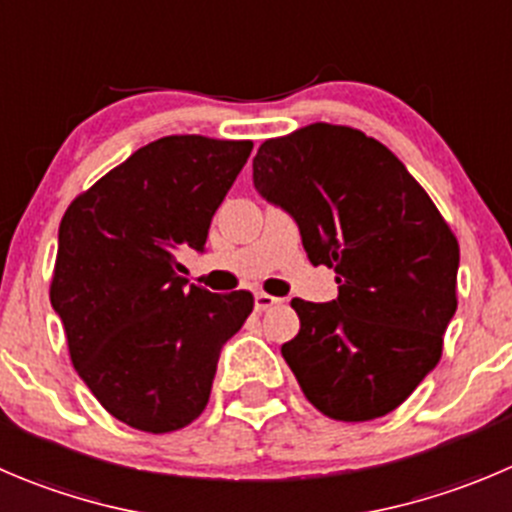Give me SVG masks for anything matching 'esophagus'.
Here are the masks:
<instances>
[{"label":"esophagus","instance_id":"34e87169","mask_svg":"<svg viewBox=\"0 0 512 512\" xmlns=\"http://www.w3.org/2000/svg\"><path fill=\"white\" fill-rule=\"evenodd\" d=\"M279 301L281 299H276V296H271V294H264V291H259V294L253 296V306H256V311L271 309V306H276Z\"/></svg>","mask_w":512,"mask_h":512}]
</instances>
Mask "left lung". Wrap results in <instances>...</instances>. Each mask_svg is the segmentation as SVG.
Instances as JSON below:
<instances>
[{"mask_svg":"<svg viewBox=\"0 0 512 512\" xmlns=\"http://www.w3.org/2000/svg\"><path fill=\"white\" fill-rule=\"evenodd\" d=\"M253 186L294 218L311 264L337 271L334 301H291L301 329L281 354L296 382L332 420L384 417L440 362L457 238L405 163L344 125L266 140Z\"/></svg>","mask_w":512,"mask_h":512,"instance_id":"8db88e82","label":"left lung"}]
</instances>
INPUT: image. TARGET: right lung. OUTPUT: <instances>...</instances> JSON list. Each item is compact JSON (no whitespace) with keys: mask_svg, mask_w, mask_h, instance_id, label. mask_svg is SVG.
Masks as SVG:
<instances>
[{"mask_svg":"<svg viewBox=\"0 0 512 512\" xmlns=\"http://www.w3.org/2000/svg\"><path fill=\"white\" fill-rule=\"evenodd\" d=\"M251 140L168 135L70 203L50 301L97 402L135 430L173 432L208 405L218 354L253 311L251 291L211 294L178 274L203 251Z\"/></svg>","mask_w":512,"mask_h":512,"instance_id":"add662e5","label":"right lung"}]
</instances>
